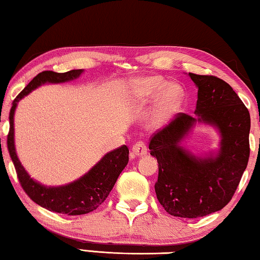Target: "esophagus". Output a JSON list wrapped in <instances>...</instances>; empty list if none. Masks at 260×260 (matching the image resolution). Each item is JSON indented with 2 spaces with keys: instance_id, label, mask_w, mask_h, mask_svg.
Here are the masks:
<instances>
[{
  "instance_id": "34e87169",
  "label": "esophagus",
  "mask_w": 260,
  "mask_h": 260,
  "mask_svg": "<svg viewBox=\"0 0 260 260\" xmlns=\"http://www.w3.org/2000/svg\"><path fill=\"white\" fill-rule=\"evenodd\" d=\"M132 152L134 156H144L147 155L148 149L147 146L143 142H136L133 147H132Z\"/></svg>"
}]
</instances>
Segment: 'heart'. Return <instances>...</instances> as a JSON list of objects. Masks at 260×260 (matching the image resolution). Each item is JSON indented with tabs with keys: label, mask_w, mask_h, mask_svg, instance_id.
<instances>
[{
	"label": "heart",
	"mask_w": 260,
	"mask_h": 260,
	"mask_svg": "<svg viewBox=\"0 0 260 260\" xmlns=\"http://www.w3.org/2000/svg\"><path fill=\"white\" fill-rule=\"evenodd\" d=\"M132 100L138 105H146L156 100L151 111V124L159 126L181 108L184 100L182 87L169 83L157 76L139 77L129 81Z\"/></svg>",
	"instance_id": "1"
}]
</instances>
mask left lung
<instances>
[{
    "label": "left lung",
    "instance_id": "obj_1",
    "mask_svg": "<svg viewBox=\"0 0 260 260\" xmlns=\"http://www.w3.org/2000/svg\"><path fill=\"white\" fill-rule=\"evenodd\" d=\"M197 87L196 117L179 113L152 136L150 155L157 158V199L174 217L197 218L228 204L250 155V114L233 88L213 76L189 73ZM197 123L212 125L220 141L217 151L193 155L184 146Z\"/></svg>",
    "mask_w": 260,
    "mask_h": 260
}]
</instances>
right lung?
Instances as JSON below:
<instances>
[{
  "label": "right lung",
  "mask_w": 260,
  "mask_h": 260,
  "mask_svg": "<svg viewBox=\"0 0 260 260\" xmlns=\"http://www.w3.org/2000/svg\"><path fill=\"white\" fill-rule=\"evenodd\" d=\"M83 73V70H72L65 73L43 71L33 78L27 86L14 100L9 114L10 129L8 134V150L14 162L17 177L28 197L38 205L52 212L79 215L89 213L99 208L107 199L118 177L128 164L129 150L122 146L108 152L99 162L74 181L63 186H46L34 180L21 165L15 147V111L19 101L30 91L46 83H63L73 81Z\"/></svg>",
  "instance_id": "right-lung-1"
}]
</instances>
